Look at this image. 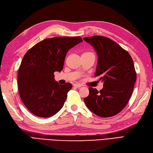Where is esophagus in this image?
<instances>
[{
  "label": "esophagus",
  "mask_w": 153,
  "mask_h": 153,
  "mask_svg": "<svg viewBox=\"0 0 153 153\" xmlns=\"http://www.w3.org/2000/svg\"><path fill=\"white\" fill-rule=\"evenodd\" d=\"M73 86H74V87H76V88H80V87H81V84H79V83H75V84H73Z\"/></svg>",
  "instance_id": "esophagus-1"
}]
</instances>
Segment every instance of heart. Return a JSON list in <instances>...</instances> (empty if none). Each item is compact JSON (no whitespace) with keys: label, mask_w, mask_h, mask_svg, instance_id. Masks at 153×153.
Returning a JSON list of instances; mask_svg holds the SVG:
<instances>
[{"label":"heart","mask_w":153,"mask_h":153,"mask_svg":"<svg viewBox=\"0 0 153 153\" xmlns=\"http://www.w3.org/2000/svg\"><path fill=\"white\" fill-rule=\"evenodd\" d=\"M90 53V52H85V53Z\"/></svg>","instance_id":"obj_1"}]
</instances>
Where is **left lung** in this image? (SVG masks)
I'll use <instances>...</instances> for the list:
<instances>
[{
	"label": "left lung",
	"mask_w": 153,
	"mask_h": 153,
	"mask_svg": "<svg viewBox=\"0 0 153 153\" xmlns=\"http://www.w3.org/2000/svg\"><path fill=\"white\" fill-rule=\"evenodd\" d=\"M84 40L94 47L97 55L95 76L103 82L98 91L89 88L84 99L87 107L95 114L107 118L119 113L128 103L136 81V73L131 56L111 39L95 35Z\"/></svg>",
	"instance_id": "8db88e82"
}]
</instances>
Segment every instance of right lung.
I'll use <instances>...</instances> for the list:
<instances>
[{"label":"right lung","instance_id":"add662e5","mask_svg":"<svg viewBox=\"0 0 153 153\" xmlns=\"http://www.w3.org/2000/svg\"><path fill=\"white\" fill-rule=\"evenodd\" d=\"M81 42L80 36L46 39L36 44L23 56L18 71V90L30 113L47 118L62 108L72 84H59L53 73L62 71L67 52Z\"/></svg>","mask_w":153,"mask_h":153}]
</instances>
